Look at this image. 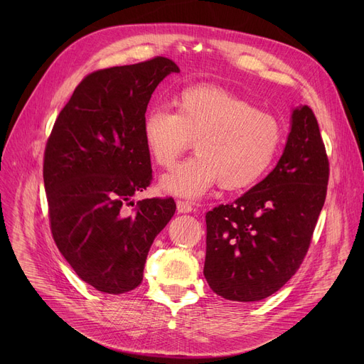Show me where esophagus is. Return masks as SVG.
<instances>
[{
    "mask_svg": "<svg viewBox=\"0 0 364 364\" xmlns=\"http://www.w3.org/2000/svg\"><path fill=\"white\" fill-rule=\"evenodd\" d=\"M193 205L186 200H177V211L178 213H192L193 211Z\"/></svg>",
    "mask_w": 364,
    "mask_h": 364,
    "instance_id": "esophagus-1",
    "label": "esophagus"
}]
</instances>
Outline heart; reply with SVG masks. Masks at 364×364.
<instances>
[{
    "label": "heart",
    "mask_w": 364,
    "mask_h": 364,
    "mask_svg": "<svg viewBox=\"0 0 364 364\" xmlns=\"http://www.w3.org/2000/svg\"><path fill=\"white\" fill-rule=\"evenodd\" d=\"M174 106L176 112L153 107L143 119L146 147L162 168L174 165L195 140L198 153L162 177L164 192L198 198L217 183L224 190H240L272 166L283 137L272 113L211 84L181 90Z\"/></svg>",
    "instance_id": "obj_1"
}]
</instances>
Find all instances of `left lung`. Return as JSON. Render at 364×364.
I'll list each match as a JSON object with an SVG mask.
<instances>
[{
	"instance_id": "1",
	"label": "left lung",
	"mask_w": 364,
	"mask_h": 364,
	"mask_svg": "<svg viewBox=\"0 0 364 364\" xmlns=\"http://www.w3.org/2000/svg\"><path fill=\"white\" fill-rule=\"evenodd\" d=\"M328 183L329 159L316 114L298 107L276 168L250 192L205 215L209 288L240 302L277 292L309 252Z\"/></svg>"
}]
</instances>
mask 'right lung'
I'll list each match as a JSON object with an SVG mask.
<instances>
[{"label": "right lung", "instance_id": "1", "mask_svg": "<svg viewBox=\"0 0 364 364\" xmlns=\"http://www.w3.org/2000/svg\"><path fill=\"white\" fill-rule=\"evenodd\" d=\"M168 57L95 70L78 84L46 144L43 177L53 239L75 273L100 292L140 286L150 246L176 213L172 198H131L151 183L143 119Z\"/></svg>", "mask_w": 364, "mask_h": 364}]
</instances>
